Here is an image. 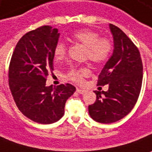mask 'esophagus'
<instances>
[{
  "mask_svg": "<svg viewBox=\"0 0 152 152\" xmlns=\"http://www.w3.org/2000/svg\"><path fill=\"white\" fill-rule=\"evenodd\" d=\"M76 92L78 93V94H84L85 93V91L84 90H82V89H79V88H77L76 89Z\"/></svg>",
  "mask_w": 152,
  "mask_h": 152,
  "instance_id": "esophagus-1",
  "label": "esophagus"
}]
</instances>
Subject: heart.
Returning a JSON list of instances; mask_svg holds the SVG:
<instances>
[{
  "label": "heart",
  "mask_w": 152,
  "mask_h": 152,
  "mask_svg": "<svg viewBox=\"0 0 152 152\" xmlns=\"http://www.w3.org/2000/svg\"><path fill=\"white\" fill-rule=\"evenodd\" d=\"M72 39L76 42L86 47V56L94 63H102L107 61L113 51V43L111 39L106 37H100L98 32L88 28H83L74 32ZM66 45L64 42H58L54 48V56L57 61H61L66 57ZM91 70L88 67L72 69L68 73L69 79L80 83L85 78L90 76Z\"/></svg>",
  "instance_id": "b5f03b06"
}]
</instances>
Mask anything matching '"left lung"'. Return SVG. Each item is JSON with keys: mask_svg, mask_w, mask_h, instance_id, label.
Wrapping results in <instances>:
<instances>
[{"mask_svg": "<svg viewBox=\"0 0 152 152\" xmlns=\"http://www.w3.org/2000/svg\"><path fill=\"white\" fill-rule=\"evenodd\" d=\"M109 28L114 48L97 82V86L109 85V90L94 91L96 100L89 105L91 118L101 124L114 123L128 115L137 101L142 83L138 48L118 27L110 24Z\"/></svg>", "mask_w": 152, "mask_h": 152, "instance_id": "1", "label": "left lung"}]
</instances>
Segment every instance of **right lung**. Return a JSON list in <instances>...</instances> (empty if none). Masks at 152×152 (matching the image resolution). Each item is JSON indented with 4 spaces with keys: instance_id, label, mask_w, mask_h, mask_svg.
<instances>
[{
    "instance_id": "obj_1",
    "label": "right lung",
    "mask_w": 152,
    "mask_h": 152,
    "mask_svg": "<svg viewBox=\"0 0 152 152\" xmlns=\"http://www.w3.org/2000/svg\"><path fill=\"white\" fill-rule=\"evenodd\" d=\"M60 34L44 25L28 32L16 44L10 62L9 86L21 113L34 122L50 124L64 114L66 101L76 91L71 84L47 86L53 71L54 48Z\"/></svg>"
}]
</instances>
